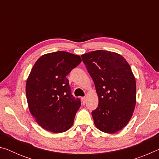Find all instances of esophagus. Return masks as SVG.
<instances>
[{
	"label": "esophagus",
	"mask_w": 159,
	"mask_h": 159,
	"mask_svg": "<svg viewBox=\"0 0 159 159\" xmlns=\"http://www.w3.org/2000/svg\"><path fill=\"white\" fill-rule=\"evenodd\" d=\"M81 100H82V102L83 104H85L86 103V98H85V97H83V98H81Z\"/></svg>",
	"instance_id": "esophagus-1"
}]
</instances>
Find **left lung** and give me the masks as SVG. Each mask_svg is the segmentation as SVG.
<instances>
[{
	"instance_id": "left-lung-1",
	"label": "left lung",
	"mask_w": 159,
	"mask_h": 159,
	"mask_svg": "<svg viewBox=\"0 0 159 159\" xmlns=\"http://www.w3.org/2000/svg\"><path fill=\"white\" fill-rule=\"evenodd\" d=\"M95 83L99 104L92 116L97 128L115 133L130 121L136 104V81L120 54L99 50L81 55Z\"/></svg>"
}]
</instances>
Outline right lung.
<instances>
[{
	"label": "right lung",
	"instance_id": "1",
	"mask_svg": "<svg viewBox=\"0 0 159 159\" xmlns=\"http://www.w3.org/2000/svg\"><path fill=\"white\" fill-rule=\"evenodd\" d=\"M79 55L65 51L47 53L39 58L26 83L31 115L41 128L54 133L68 130L80 107L71 95L66 76L81 62Z\"/></svg>",
	"mask_w": 159,
	"mask_h": 159
}]
</instances>
